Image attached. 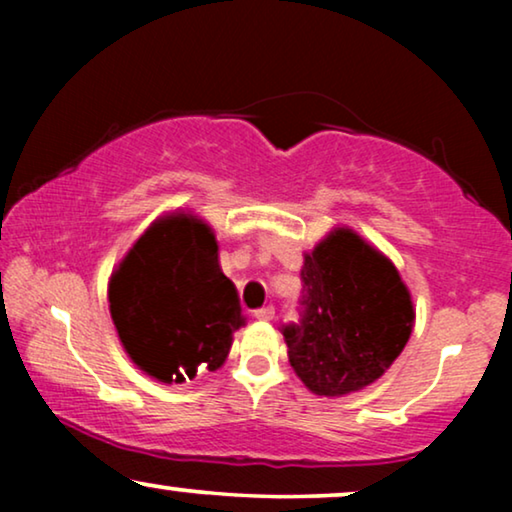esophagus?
Instances as JSON below:
<instances>
[{
    "label": "esophagus",
    "instance_id": "1",
    "mask_svg": "<svg viewBox=\"0 0 512 512\" xmlns=\"http://www.w3.org/2000/svg\"><path fill=\"white\" fill-rule=\"evenodd\" d=\"M254 317H256L258 321H272V319H275V307H272V305L261 307V310L254 312Z\"/></svg>",
    "mask_w": 512,
    "mask_h": 512
}]
</instances>
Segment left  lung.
Masks as SVG:
<instances>
[{
  "label": "left lung",
  "instance_id": "1",
  "mask_svg": "<svg viewBox=\"0 0 512 512\" xmlns=\"http://www.w3.org/2000/svg\"><path fill=\"white\" fill-rule=\"evenodd\" d=\"M303 319L284 326L289 363L317 396H347L380 380L408 345L415 307L396 265L338 226L305 254Z\"/></svg>",
  "mask_w": 512,
  "mask_h": 512
}]
</instances>
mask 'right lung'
Listing matches in <instances>:
<instances>
[{
    "instance_id": "obj_1",
    "label": "right lung",
    "mask_w": 512,
    "mask_h": 512,
    "mask_svg": "<svg viewBox=\"0 0 512 512\" xmlns=\"http://www.w3.org/2000/svg\"><path fill=\"white\" fill-rule=\"evenodd\" d=\"M109 312L130 361L163 384L219 370L244 324L214 230L191 212L160 216L132 244L109 277Z\"/></svg>"
}]
</instances>
